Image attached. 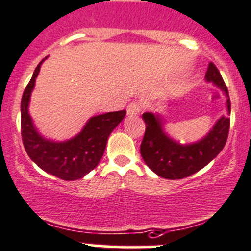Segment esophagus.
Listing matches in <instances>:
<instances>
[{
	"label": "esophagus",
	"instance_id": "esophagus-1",
	"mask_svg": "<svg viewBox=\"0 0 251 251\" xmlns=\"http://www.w3.org/2000/svg\"><path fill=\"white\" fill-rule=\"evenodd\" d=\"M139 113H140V106H139V103H129L128 107H126V115H128L129 117H131V116H136L139 115Z\"/></svg>",
	"mask_w": 251,
	"mask_h": 251
}]
</instances>
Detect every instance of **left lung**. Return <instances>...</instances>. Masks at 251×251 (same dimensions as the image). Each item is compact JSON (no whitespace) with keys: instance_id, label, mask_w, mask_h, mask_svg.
<instances>
[{"instance_id":"obj_1","label":"left lung","mask_w":251,"mask_h":251,"mask_svg":"<svg viewBox=\"0 0 251 251\" xmlns=\"http://www.w3.org/2000/svg\"><path fill=\"white\" fill-rule=\"evenodd\" d=\"M206 83L217 86L226 96V110L230 115V101L226 84L213 63H209L205 74ZM221 116L201 139L183 143L173 139L166 131V118L158 112L143 113L146 125L140 146L144 162L153 173L165 179H182L194 175L209 165L222 151L229 131L230 118Z\"/></svg>"}]
</instances>
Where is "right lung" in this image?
Segmentation results:
<instances>
[{"instance_id":"add662e5","label":"right lung","mask_w":251,"mask_h":251,"mask_svg":"<svg viewBox=\"0 0 251 251\" xmlns=\"http://www.w3.org/2000/svg\"><path fill=\"white\" fill-rule=\"evenodd\" d=\"M46 58L38 64L22 98L21 128L24 148L31 161L45 172L63 180L80 179L99 165L108 136L126 117V111L90 117L76 135L67 140L45 138L34 125L29 103L41 64Z\"/></svg>"}]
</instances>
